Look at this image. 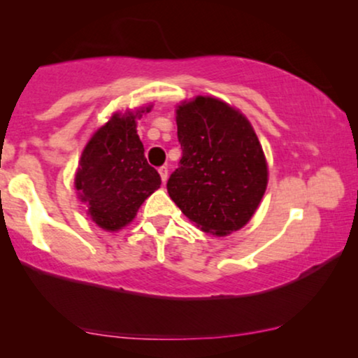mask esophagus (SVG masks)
Here are the masks:
<instances>
[{"label":"esophagus","mask_w":358,"mask_h":358,"mask_svg":"<svg viewBox=\"0 0 358 358\" xmlns=\"http://www.w3.org/2000/svg\"><path fill=\"white\" fill-rule=\"evenodd\" d=\"M158 173L161 176V180H163V182H166V180H168V178H169V169L166 168V166H161V168L158 169Z\"/></svg>","instance_id":"esophagus-1"}]
</instances>
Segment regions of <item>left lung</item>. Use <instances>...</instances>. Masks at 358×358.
<instances>
[{
	"label": "left lung",
	"instance_id": "8db88e82",
	"mask_svg": "<svg viewBox=\"0 0 358 358\" xmlns=\"http://www.w3.org/2000/svg\"><path fill=\"white\" fill-rule=\"evenodd\" d=\"M180 166L168 180L169 197L189 222L213 236L246 227L266 194L268 166L251 122L213 96L176 107Z\"/></svg>",
	"mask_w": 358,
	"mask_h": 358
}]
</instances>
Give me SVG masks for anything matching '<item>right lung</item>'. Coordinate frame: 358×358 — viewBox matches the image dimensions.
Listing matches in <instances>:
<instances>
[{
    "instance_id": "add662e5",
    "label": "right lung",
    "mask_w": 358,
    "mask_h": 358,
    "mask_svg": "<svg viewBox=\"0 0 358 358\" xmlns=\"http://www.w3.org/2000/svg\"><path fill=\"white\" fill-rule=\"evenodd\" d=\"M151 109L153 104L114 112L83 148L75 189L90 218L106 231H119L134 222L138 208L161 185L136 134V120Z\"/></svg>"
}]
</instances>
